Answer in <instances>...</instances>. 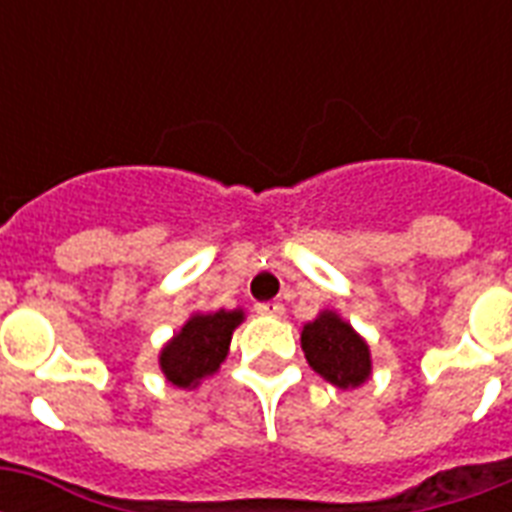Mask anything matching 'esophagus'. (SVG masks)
<instances>
[{
    "instance_id": "obj_1",
    "label": "esophagus",
    "mask_w": 512,
    "mask_h": 512,
    "mask_svg": "<svg viewBox=\"0 0 512 512\" xmlns=\"http://www.w3.org/2000/svg\"><path fill=\"white\" fill-rule=\"evenodd\" d=\"M255 311L260 313V316H273V319H279V316H284V305L281 303H257Z\"/></svg>"
}]
</instances>
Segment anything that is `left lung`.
Listing matches in <instances>:
<instances>
[{
  "mask_svg": "<svg viewBox=\"0 0 512 512\" xmlns=\"http://www.w3.org/2000/svg\"><path fill=\"white\" fill-rule=\"evenodd\" d=\"M300 342L313 372H319L337 388H358L372 374L369 345L335 311H321L316 319L308 321Z\"/></svg>",
  "mask_w": 512,
  "mask_h": 512,
  "instance_id": "obj_1",
  "label": "left lung"
}]
</instances>
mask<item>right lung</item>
Listing matches in <instances>:
<instances>
[{
  "instance_id": "obj_1",
  "label": "right lung",
  "mask_w": 512,
  "mask_h": 512,
  "mask_svg": "<svg viewBox=\"0 0 512 512\" xmlns=\"http://www.w3.org/2000/svg\"><path fill=\"white\" fill-rule=\"evenodd\" d=\"M244 321V311L193 313L183 329L162 348L159 366L167 382L177 388H196L215 374L228 356L233 329Z\"/></svg>"
}]
</instances>
